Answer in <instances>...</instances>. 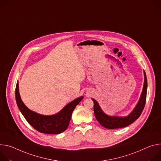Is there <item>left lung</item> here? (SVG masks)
Returning a JSON list of instances; mask_svg holds the SVG:
<instances>
[{
	"instance_id": "left-lung-1",
	"label": "left lung",
	"mask_w": 161,
	"mask_h": 161,
	"mask_svg": "<svg viewBox=\"0 0 161 161\" xmlns=\"http://www.w3.org/2000/svg\"><path fill=\"white\" fill-rule=\"evenodd\" d=\"M144 86L142 88V91L141 95V97L139 100L138 103L134 110L127 116L119 117L117 116H108L103 112L98 104V103L93 98L92 100L94 103V113L95 116L99 122V123L106 129H114L125 127L134 121H135L141 114L143 110L147 99V79L145 71H144Z\"/></svg>"
}]
</instances>
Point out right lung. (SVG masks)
Here are the masks:
<instances>
[{
	"mask_svg": "<svg viewBox=\"0 0 161 161\" xmlns=\"http://www.w3.org/2000/svg\"><path fill=\"white\" fill-rule=\"evenodd\" d=\"M15 98L18 108L34 129L42 133L58 134L64 132L68 128L72 112L84 97L82 96L75 99L68 103L58 113L50 116L38 114L27 108L21 100L18 82L15 89Z\"/></svg>",
	"mask_w": 161,
	"mask_h": 161,
	"instance_id": "obj_1",
	"label": "right lung"
}]
</instances>
